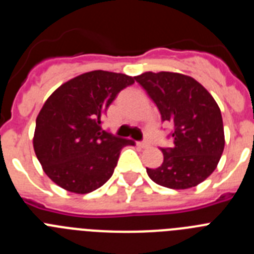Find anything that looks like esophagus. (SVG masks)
Returning <instances> with one entry per match:
<instances>
[{"label": "esophagus", "instance_id": "1", "mask_svg": "<svg viewBox=\"0 0 254 254\" xmlns=\"http://www.w3.org/2000/svg\"><path fill=\"white\" fill-rule=\"evenodd\" d=\"M137 146H140L141 149H146V147L150 146V143L146 142V141H143V142H137Z\"/></svg>", "mask_w": 254, "mask_h": 254}]
</instances>
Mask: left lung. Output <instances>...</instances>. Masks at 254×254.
Segmentation results:
<instances>
[{
    "label": "left lung",
    "instance_id": "obj_1",
    "mask_svg": "<svg viewBox=\"0 0 254 254\" xmlns=\"http://www.w3.org/2000/svg\"><path fill=\"white\" fill-rule=\"evenodd\" d=\"M134 78L159 108L161 121L174 127V145L161 149L163 164L146 168L147 176L172 190L196 187L216 169L225 146L219 105L197 80L183 73L149 71Z\"/></svg>",
    "mask_w": 254,
    "mask_h": 254
}]
</instances>
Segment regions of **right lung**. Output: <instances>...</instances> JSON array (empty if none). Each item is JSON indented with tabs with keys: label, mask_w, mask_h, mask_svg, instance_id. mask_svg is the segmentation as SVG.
I'll use <instances>...</instances> for the list:
<instances>
[{
	"label": "right lung",
	"mask_w": 254,
	"mask_h": 254,
	"mask_svg": "<svg viewBox=\"0 0 254 254\" xmlns=\"http://www.w3.org/2000/svg\"><path fill=\"white\" fill-rule=\"evenodd\" d=\"M134 77L90 71L71 78L51 94L35 123L33 146L44 173L61 188L90 193L111 178L128 138L102 131V118Z\"/></svg>",
	"instance_id": "right-lung-1"
}]
</instances>
